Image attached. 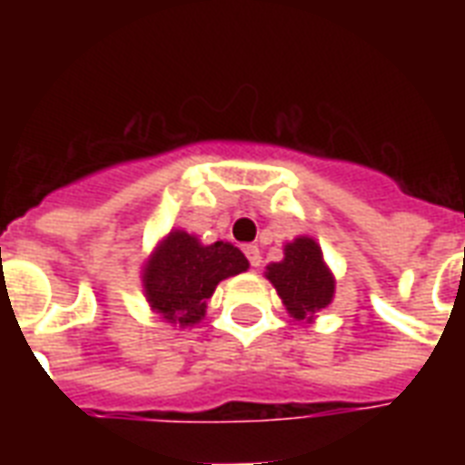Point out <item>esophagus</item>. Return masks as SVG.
<instances>
[{"instance_id": "obj_1", "label": "esophagus", "mask_w": 465, "mask_h": 465, "mask_svg": "<svg viewBox=\"0 0 465 465\" xmlns=\"http://www.w3.org/2000/svg\"><path fill=\"white\" fill-rule=\"evenodd\" d=\"M243 253H246L248 262H251V265H253V268H261V262H262V258H261V248L255 246V243H248V246L243 248Z\"/></svg>"}]
</instances>
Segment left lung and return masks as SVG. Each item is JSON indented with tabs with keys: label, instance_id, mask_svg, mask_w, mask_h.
<instances>
[{
	"label": "left lung",
	"instance_id": "8db88e82",
	"mask_svg": "<svg viewBox=\"0 0 465 465\" xmlns=\"http://www.w3.org/2000/svg\"><path fill=\"white\" fill-rule=\"evenodd\" d=\"M265 277L272 282L290 316L306 323L313 313L331 304L335 294V277L323 262L321 246L309 236L287 243L284 258L270 262Z\"/></svg>",
	"mask_w": 465,
	"mask_h": 465
}]
</instances>
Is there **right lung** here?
Here are the masks:
<instances>
[{
  "label": "right lung",
  "instance_id": "obj_1",
  "mask_svg": "<svg viewBox=\"0 0 465 465\" xmlns=\"http://www.w3.org/2000/svg\"><path fill=\"white\" fill-rule=\"evenodd\" d=\"M246 270V255L232 243L217 241L204 246L193 233L173 229L144 262L142 284L149 306L166 323L185 328L203 321L222 280Z\"/></svg>",
  "mask_w": 465,
  "mask_h": 465
}]
</instances>
